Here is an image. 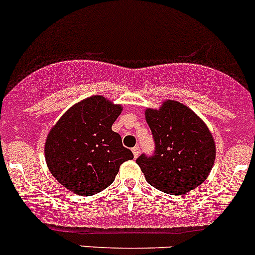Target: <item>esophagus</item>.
<instances>
[{"label": "esophagus", "instance_id": "esophagus-1", "mask_svg": "<svg viewBox=\"0 0 255 255\" xmlns=\"http://www.w3.org/2000/svg\"><path fill=\"white\" fill-rule=\"evenodd\" d=\"M132 154H134V158H137V156H139L140 154L139 146H134V148H132Z\"/></svg>", "mask_w": 255, "mask_h": 255}]
</instances>
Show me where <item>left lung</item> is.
<instances>
[{
	"label": "left lung",
	"mask_w": 255,
	"mask_h": 255,
	"mask_svg": "<svg viewBox=\"0 0 255 255\" xmlns=\"http://www.w3.org/2000/svg\"><path fill=\"white\" fill-rule=\"evenodd\" d=\"M145 119L155 150L136 159L146 182L169 195H183L207 178L215 162V141L205 123L191 109L167 101L148 109Z\"/></svg>",
	"instance_id": "left-lung-1"
}]
</instances>
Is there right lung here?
Segmentation results:
<instances>
[{
	"label": "right lung",
	"instance_id": "1",
	"mask_svg": "<svg viewBox=\"0 0 255 255\" xmlns=\"http://www.w3.org/2000/svg\"><path fill=\"white\" fill-rule=\"evenodd\" d=\"M123 107L92 96L72 106L49 132L45 159L60 184L81 196L104 191L119 168L132 159L131 150L111 126Z\"/></svg>",
	"mask_w": 255,
	"mask_h": 255
}]
</instances>
